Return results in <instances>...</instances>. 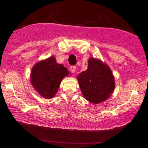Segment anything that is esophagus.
I'll list each match as a JSON object with an SVG mask.
<instances>
[{"label": "esophagus", "mask_w": 148, "mask_h": 148, "mask_svg": "<svg viewBox=\"0 0 148 148\" xmlns=\"http://www.w3.org/2000/svg\"><path fill=\"white\" fill-rule=\"evenodd\" d=\"M70 70H71V72H72V73H74V72H75V70H76V66H74V65L70 66Z\"/></svg>", "instance_id": "esophagus-1"}]
</instances>
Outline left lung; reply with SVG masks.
I'll list each match as a JSON object with an SVG mask.
<instances>
[{
	"mask_svg": "<svg viewBox=\"0 0 148 148\" xmlns=\"http://www.w3.org/2000/svg\"><path fill=\"white\" fill-rule=\"evenodd\" d=\"M77 79L85 99L93 103L108 99L115 88L111 69L101 61L93 58L88 60L87 70L80 73Z\"/></svg>",
	"mask_w": 148,
	"mask_h": 148,
	"instance_id": "1",
	"label": "left lung"
}]
</instances>
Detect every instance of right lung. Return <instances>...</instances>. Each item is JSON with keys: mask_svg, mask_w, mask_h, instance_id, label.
Instances as JSON below:
<instances>
[{"mask_svg": "<svg viewBox=\"0 0 148 148\" xmlns=\"http://www.w3.org/2000/svg\"><path fill=\"white\" fill-rule=\"evenodd\" d=\"M69 74L63 64H58L54 57L35 64L30 75L31 84L45 98H52L56 94L62 79Z\"/></svg>", "mask_w": 148, "mask_h": 148, "instance_id": "add662e5", "label": "right lung"}]
</instances>
